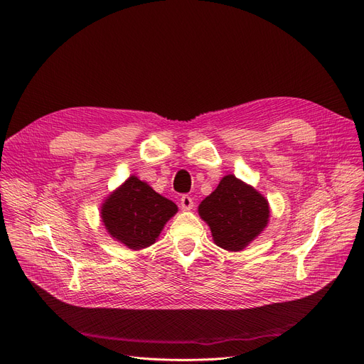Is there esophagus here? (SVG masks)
Segmentation results:
<instances>
[{
	"label": "esophagus",
	"mask_w": 364,
	"mask_h": 364,
	"mask_svg": "<svg viewBox=\"0 0 364 364\" xmlns=\"http://www.w3.org/2000/svg\"><path fill=\"white\" fill-rule=\"evenodd\" d=\"M180 205L183 211H191L193 208V199L188 195H183L180 199Z\"/></svg>",
	"instance_id": "34e87169"
}]
</instances>
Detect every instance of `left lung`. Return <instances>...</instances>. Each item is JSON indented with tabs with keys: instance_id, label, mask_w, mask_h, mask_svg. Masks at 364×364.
Masks as SVG:
<instances>
[{
	"instance_id": "left-lung-1",
	"label": "left lung",
	"mask_w": 364,
	"mask_h": 364,
	"mask_svg": "<svg viewBox=\"0 0 364 364\" xmlns=\"http://www.w3.org/2000/svg\"><path fill=\"white\" fill-rule=\"evenodd\" d=\"M211 229L214 244L228 251H242L269 223V202L255 187L233 173L220 180L215 191L198 207Z\"/></svg>"
}]
</instances>
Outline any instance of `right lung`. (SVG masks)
Returning a JSON list of instances; mask_svg holds the SVG:
<instances>
[{
    "label": "right lung",
    "mask_w": 364,
    "mask_h": 364,
    "mask_svg": "<svg viewBox=\"0 0 364 364\" xmlns=\"http://www.w3.org/2000/svg\"><path fill=\"white\" fill-rule=\"evenodd\" d=\"M172 200L131 176L101 205V221L112 238L131 250L150 247L159 238L166 221L177 214Z\"/></svg>",
    "instance_id": "1"
}]
</instances>
